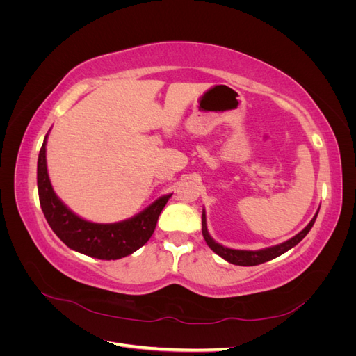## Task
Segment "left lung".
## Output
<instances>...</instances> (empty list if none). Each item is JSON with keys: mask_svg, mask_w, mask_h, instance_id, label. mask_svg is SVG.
<instances>
[{"mask_svg": "<svg viewBox=\"0 0 356 356\" xmlns=\"http://www.w3.org/2000/svg\"><path fill=\"white\" fill-rule=\"evenodd\" d=\"M318 212H316L315 217L312 218V221L306 225V229L301 230L298 234H296L294 238H291L289 241H286V242H284L281 245H276V246H272V248H266V250H260V251L230 250V248H225V246L215 242L209 236V233H208L207 217H204V211L202 213V233H203V238H204V241H207V243H208V246L211 248V250L215 254H218L220 257H222L225 261H229V263L236 264V266H257V264L266 263L268 260H273V258L282 255L284 252L291 250V248L296 246L310 232V229L314 227L315 220L318 217Z\"/></svg>", "mask_w": 356, "mask_h": 356, "instance_id": "1", "label": "left lung"}]
</instances>
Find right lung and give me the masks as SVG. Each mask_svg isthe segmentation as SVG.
Wrapping results in <instances>:
<instances>
[{"label":"right lung","mask_w":356,"mask_h":356,"mask_svg":"<svg viewBox=\"0 0 356 356\" xmlns=\"http://www.w3.org/2000/svg\"><path fill=\"white\" fill-rule=\"evenodd\" d=\"M46 138L38 154V196L44 217L58 238L71 250L99 260H118L144 246L153 236L159 215L172 195L161 196L141 213L122 222L86 221L72 213L51 188L46 166Z\"/></svg>","instance_id":"obj_1"}]
</instances>
